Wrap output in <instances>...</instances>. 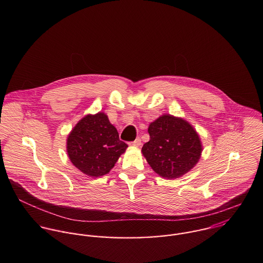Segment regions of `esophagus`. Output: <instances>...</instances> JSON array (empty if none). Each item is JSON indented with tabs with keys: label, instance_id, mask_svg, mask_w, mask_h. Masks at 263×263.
I'll use <instances>...</instances> for the list:
<instances>
[{
	"label": "esophagus",
	"instance_id": "esophagus-1",
	"mask_svg": "<svg viewBox=\"0 0 263 263\" xmlns=\"http://www.w3.org/2000/svg\"><path fill=\"white\" fill-rule=\"evenodd\" d=\"M130 144L133 145V146H140V145H141V139H140L139 137H137L134 141L130 142Z\"/></svg>",
	"mask_w": 263,
	"mask_h": 263
}]
</instances>
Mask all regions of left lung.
I'll return each mask as SVG.
<instances>
[{"label":"left lung","mask_w":263,"mask_h":263,"mask_svg":"<svg viewBox=\"0 0 263 263\" xmlns=\"http://www.w3.org/2000/svg\"><path fill=\"white\" fill-rule=\"evenodd\" d=\"M149 140L141 152L155 173L179 178L199 161L202 144L196 130L186 121L165 115L148 126Z\"/></svg>","instance_id":"8db88e82"}]
</instances>
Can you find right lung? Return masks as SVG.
I'll return each instance as SVG.
<instances>
[{"label": "right lung", "instance_id": "add662e5", "mask_svg": "<svg viewBox=\"0 0 263 263\" xmlns=\"http://www.w3.org/2000/svg\"><path fill=\"white\" fill-rule=\"evenodd\" d=\"M66 144L72 164L91 177L109 173L128 147L103 112L84 117L69 133Z\"/></svg>", "mask_w": 263, "mask_h": 263}]
</instances>
